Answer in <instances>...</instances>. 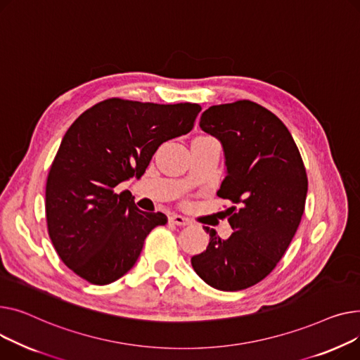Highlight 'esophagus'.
Segmentation results:
<instances>
[{
    "label": "esophagus",
    "mask_w": 360,
    "mask_h": 360,
    "mask_svg": "<svg viewBox=\"0 0 360 360\" xmlns=\"http://www.w3.org/2000/svg\"><path fill=\"white\" fill-rule=\"evenodd\" d=\"M170 222H172V224H176V225H179V226H184V225H188L190 221H188L187 218L181 217V215L173 214V215L170 217Z\"/></svg>",
    "instance_id": "obj_1"
}]
</instances>
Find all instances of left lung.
Returning <instances> with one entry per match:
<instances>
[{"label":"left lung","mask_w":360,"mask_h":360,"mask_svg":"<svg viewBox=\"0 0 360 360\" xmlns=\"http://www.w3.org/2000/svg\"><path fill=\"white\" fill-rule=\"evenodd\" d=\"M199 124L224 150L226 174L217 195L238 209H228L234 232L226 240L203 226L209 245L190 262L209 286L247 289L276 267L300 226L308 192L305 167L283 122L257 103L212 105Z\"/></svg>","instance_id":"obj_1"}]
</instances>
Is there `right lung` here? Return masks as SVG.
<instances>
[{
  "label": "right lung",
  "mask_w": 360,
  "mask_h": 360,
  "mask_svg": "<svg viewBox=\"0 0 360 360\" xmlns=\"http://www.w3.org/2000/svg\"><path fill=\"white\" fill-rule=\"evenodd\" d=\"M199 112L196 103L109 98L71 124L49 170L46 221L58 256L79 278L94 285L120 279L151 229L167 224L115 187L139 179L162 142L193 129Z\"/></svg>",
  "instance_id": "obj_1"
}]
</instances>
